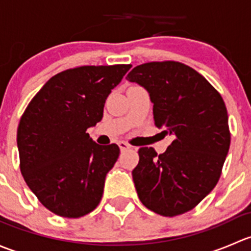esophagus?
I'll return each mask as SVG.
<instances>
[{
    "instance_id": "34e87169",
    "label": "esophagus",
    "mask_w": 251,
    "mask_h": 251,
    "mask_svg": "<svg viewBox=\"0 0 251 251\" xmlns=\"http://www.w3.org/2000/svg\"><path fill=\"white\" fill-rule=\"evenodd\" d=\"M119 147H120L121 151H128V149L131 148V146L128 143H126V142H119Z\"/></svg>"
}]
</instances>
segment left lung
I'll list each match as a JSON object with an SVG mask.
<instances>
[{
    "label": "left lung",
    "mask_w": 251,
    "mask_h": 251,
    "mask_svg": "<svg viewBox=\"0 0 251 251\" xmlns=\"http://www.w3.org/2000/svg\"><path fill=\"white\" fill-rule=\"evenodd\" d=\"M127 80L154 103V125L174 141L165 153L138 149L132 177L142 204L163 216L194 209L214 189L231 144L227 108L203 75L175 60L137 65Z\"/></svg>",
    "instance_id": "1"
}]
</instances>
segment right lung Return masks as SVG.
<instances>
[{"label":"right lung","instance_id":"1","mask_svg":"<svg viewBox=\"0 0 251 251\" xmlns=\"http://www.w3.org/2000/svg\"><path fill=\"white\" fill-rule=\"evenodd\" d=\"M131 64L82 65L54 75L34 96L17 131L19 166L40 203L77 219L100 204L116 163L115 143L100 146L87 128L103 118L107 97Z\"/></svg>","mask_w":251,"mask_h":251}]
</instances>
